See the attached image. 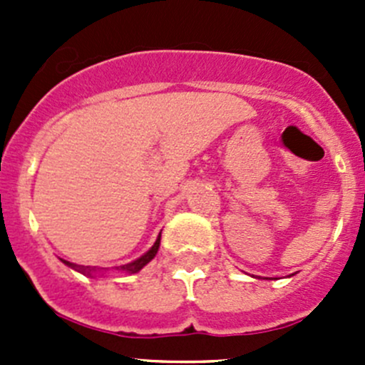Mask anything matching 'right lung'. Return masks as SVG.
Segmentation results:
<instances>
[{
	"label": "right lung",
	"mask_w": 365,
	"mask_h": 365,
	"mask_svg": "<svg viewBox=\"0 0 365 365\" xmlns=\"http://www.w3.org/2000/svg\"><path fill=\"white\" fill-rule=\"evenodd\" d=\"M159 245H160V235H159V238H157V240H155V244H153V247L150 249L148 252L143 254L141 257H138V259L132 261V263L121 264V267H116V268H118V270L127 272V274H135V272L141 270V268L145 267V264H148L150 261H152L153 257H155L157 251H159ZM61 261H63V263L67 264V267L73 268V270L81 272V274H84V275H90V277H93L95 272H104V268H95V267H79V264H73V263H70V261H65V259H61Z\"/></svg>",
	"instance_id": "obj_1"
}]
</instances>
